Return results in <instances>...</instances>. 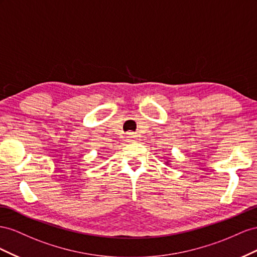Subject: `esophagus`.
Returning <instances> with one entry per match:
<instances>
[{"label": "esophagus", "mask_w": 257, "mask_h": 257, "mask_svg": "<svg viewBox=\"0 0 257 257\" xmlns=\"http://www.w3.org/2000/svg\"><path fill=\"white\" fill-rule=\"evenodd\" d=\"M128 138H130V139H135V138H136V136H135V134H134V133H129Z\"/></svg>", "instance_id": "1"}]
</instances>
